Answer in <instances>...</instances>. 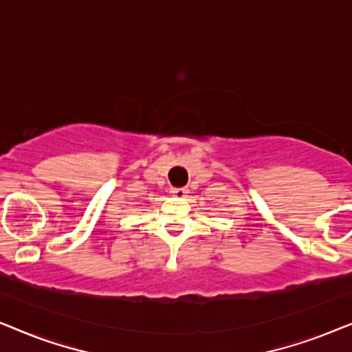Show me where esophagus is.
I'll return each instance as SVG.
<instances>
[{
	"label": "esophagus",
	"mask_w": 352,
	"mask_h": 352,
	"mask_svg": "<svg viewBox=\"0 0 352 352\" xmlns=\"http://www.w3.org/2000/svg\"><path fill=\"white\" fill-rule=\"evenodd\" d=\"M171 194L177 197V199H184V197L189 194V189H187V187H173Z\"/></svg>",
	"instance_id": "obj_1"
}]
</instances>
